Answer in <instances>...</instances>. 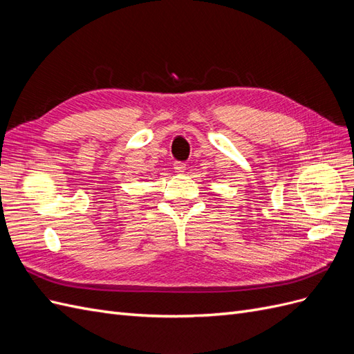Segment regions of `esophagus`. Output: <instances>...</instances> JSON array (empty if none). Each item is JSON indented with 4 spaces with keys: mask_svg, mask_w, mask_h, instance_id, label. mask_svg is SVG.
Masks as SVG:
<instances>
[{
    "mask_svg": "<svg viewBox=\"0 0 354 354\" xmlns=\"http://www.w3.org/2000/svg\"><path fill=\"white\" fill-rule=\"evenodd\" d=\"M174 169H176V173L183 174L185 169H186V164L181 162V160H176V162H174Z\"/></svg>",
    "mask_w": 354,
    "mask_h": 354,
    "instance_id": "obj_1",
    "label": "esophagus"
}]
</instances>
